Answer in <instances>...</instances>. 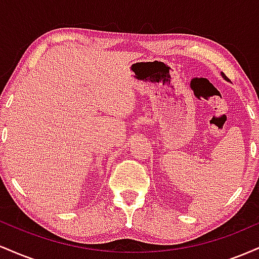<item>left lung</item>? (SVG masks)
Here are the masks:
<instances>
[{
	"mask_svg": "<svg viewBox=\"0 0 259 259\" xmlns=\"http://www.w3.org/2000/svg\"><path fill=\"white\" fill-rule=\"evenodd\" d=\"M222 76H223V78H224V79H227V76H225L224 73H222Z\"/></svg>",
	"mask_w": 259,
	"mask_h": 259,
	"instance_id": "1",
	"label": "left lung"
}]
</instances>
